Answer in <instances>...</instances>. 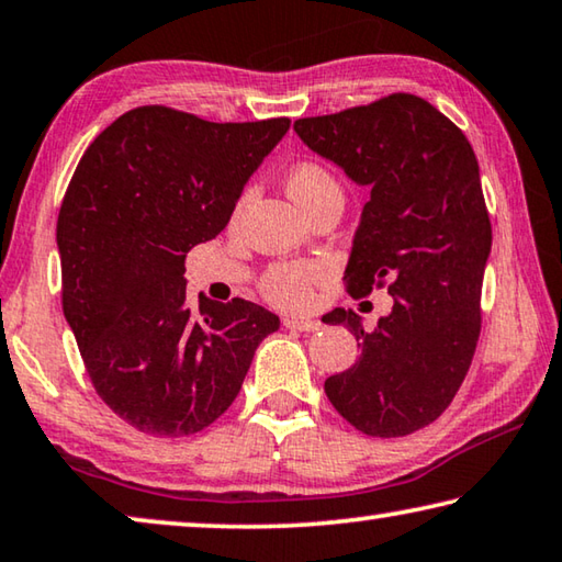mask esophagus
I'll list each match as a JSON object with an SVG mask.
<instances>
[{"label":"esophagus","mask_w":562,"mask_h":562,"mask_svg":"<svg viewBox=\"0 0 562 562\" xmlns=\"http://www.w3.org/2000/svg\"><path fill=\"white\" fill-rule=\"evenodd\" d=\"M284 327L297 329V331H315L322 327V322L310 317H284Z\"/></svg>","instance_id":"1"}]
</instances>
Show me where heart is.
I'll use <instances>...</instances> for the list:
<instances>
[{
    "label": "heart",
    "mask_w": 562,
    "mask_h": 562,
    "mask_svg": "<svg viewBox=\"0 0 562 562\" xmlns=\"http://www.w3.org/2000/svg\"><path fill=\"white\" fill-rule=\"evenodd\" d=\"M288 193L294 198V203L307 211V207H312L327 195L341 198V188L327 168H322L317 164H300L290 170ZM243 203L245 201H240V205ZM315 272L317 270L310 268V265H272L262 278L265 297L280 304V307H304V304L310 302V282L315 278Z\"/></svg>",
    "instance_id": "1"
}]
</instances>
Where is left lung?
<instances>
[{
	"instance_id": "left-lung-1",
	"label": "left lung",
	"mask_w": 562,
	"mask_h": 562,
	"mask_svg": "<svg viewBox=\"0 0 562 562\" xmlns=\"http://www.w3.org/2000/svg\"><path fill=\"white\" fill-rule=\"evenodd\" d=\"M294 131L369 188L347 290L369 294L389 282L394 297L372 331L351 310L322 317L345 325L361 351L347 372L327 379V398L361 434H414L451 404L481 335L491 221L479 160L463 131L414 93L300 119Z\"/></svg>"
}]
</instances>
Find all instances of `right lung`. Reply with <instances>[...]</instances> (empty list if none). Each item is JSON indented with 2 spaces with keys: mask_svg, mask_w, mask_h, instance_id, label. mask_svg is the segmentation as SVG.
Instances as JSON below:
<instances>
[{
  "mask_svg": "<svg viewBox=\"0 0 562 562\" xmlns=\"http://www.w3.org/2000/svg\"><path fill=\"white\" fill-rule=\"evenodd\" d=\"M290 119L213 123L138 106L76 166L56 223L64 317L97 394L150 436L203 431L240 392L280 317L186 300V255L213 240Z\"/></svg>",
  "mask_w": 562,
  "mask_h": 562,
  "instance_id": "add662e5",
  "label": "right lung"
}]
</instances>
